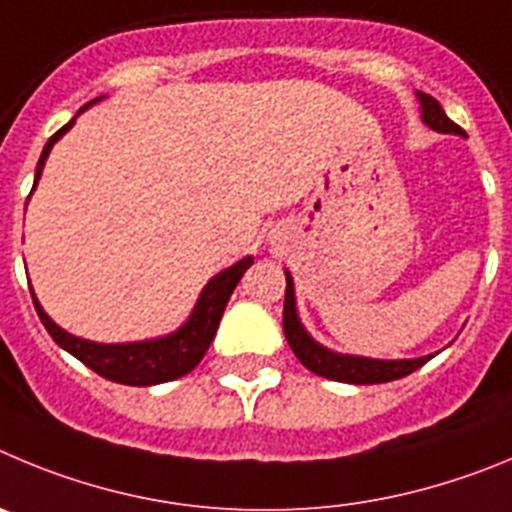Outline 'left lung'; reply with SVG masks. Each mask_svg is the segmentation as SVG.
Returning <instances> with one entry per match:
<instances>
[{"mask_svg":"<svg viewBox=\"0 0 512 512\" xmlns=\"http://www.w3.org/2000/svg\"><path fill=\"white\" fill-rule=\"evenodd\" d=\"M418 101H421V119L436 132H444V135H459L467 137V132L459 127V124L451 122L446 117V112L441 109L439 101L434 96L418 91ZM283 331L285 339H288L290 349L296 352V357L301 359V365L308 367L311 372L321 377H329L336 382H349V385H375V382H390L398 380V377L411 375L418 367H423L428 357L418 359H370V357H357V354H339L326 349L324 344H319L303 329L301 319H298L296 311V288H293V278L285 270V306H283Z\"/></svg>","mask_w":512,"mask_h":512,"instance_id":"8db88e82","label":"left lung"}]
</instances>
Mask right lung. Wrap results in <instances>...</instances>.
I'll return each instance as SVG.
<instances>
[{
	"label": "right lung",
	"instance_id": "obj_1",
	"mask_svg": "<svg viewBox=\"0 0 512 512\" xmlns=\"http://www.w3.org/2000/svg\"><path fill=\"white\" fill-rule=\"evenodd\" d=\"M101 99V96H99ZM99 99L89 101L86 107L78 109V114L89 109L91 104H96ZM76 119L61 127L55 132L43 147V155L38 160V168H35V183H32V191L38 186L40 176H43V165L48 160L50 150L68 130L73 127ZM252 257H242L239 262H234L232 267L222 270L219 275L209 280L201 290L199 301L193 306L191 316H188L186 324L181 329H176L173 334L160 336V339H150V342H130V344H99L89 342V339H81V336L68 334L66 329L55 324L48 313L43 311V306L35 298V290L32 293V303H35V311H38L40 321L48 329V334L53 336V342L58 347L66 349L68 354H73L76 359H81L89 370H94L96 375L107 377L112 382H122V385H135V388H147V385H160V382H170L176 377L188 375L193 367L199 365L204 359L206 349L214 342V334L219 329V321H222V313L227 308L229 296L237 288L239 278L245 275L247 267L252 265Z\"/></svg>",
	"mask_w": 512,
	"mask_h": 512
}]
</instances>
